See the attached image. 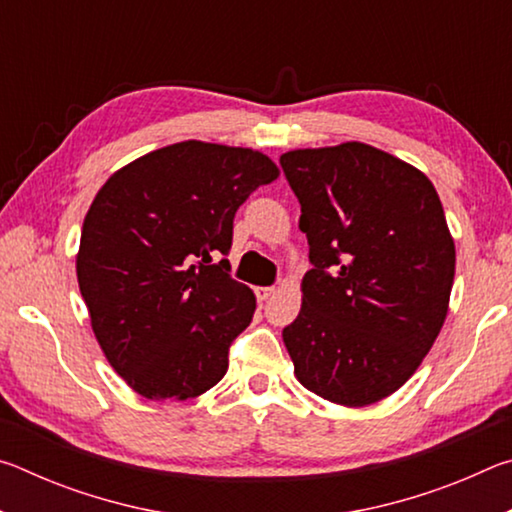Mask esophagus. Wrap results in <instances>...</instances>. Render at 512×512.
<instances>
[{
    "label": "esophagus",
    "mask_w": 512,
    "mask_h": 512,
    "mask_svg": "<svg viewBox=\"0 0 512 512\" xmlns=\"http://www.w3.org/2000/svg\"><path fill=\"white\" fill-rule=\"evenodd\" d=\"M275 293V287H257L255 289V296H257V300L259 302H264V300H268Z\"/></svg>",
    "instance_id": "esophagus-1"
}]
</instances>
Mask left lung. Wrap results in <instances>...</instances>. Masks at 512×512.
I'll return each instance as SVG.
<instances>
[{
  "instance_id": "1",
  "label": "left lung",
  "mask_w": 512,
  "mask_h": 512,
  "mask_svg": "<svg viewBox=\"0 0 512 512\" xmlns=\"http://www.w3.org/2000/svg\"><path fill=\"white\" fill-rule=\"evenodd\" d=\"M311 271L282 339L293 375L334 404L368 406L402 388L447 318L456 248L436 187L363 142L282 153Z\"/></svg>"
}]
</instances>
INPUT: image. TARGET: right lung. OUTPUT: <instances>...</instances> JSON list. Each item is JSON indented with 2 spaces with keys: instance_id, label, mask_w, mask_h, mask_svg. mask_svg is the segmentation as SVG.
I'll list each match as a JSON object with an SVG mask.
<instances>
[{
  "instance_id": "add662e5",
  "label": "right lung",
  "mask_w": 512,
  "mask_h": 512,
  "mask_svg": "<svg viewBox=\"0 0 512 512\" xmlns=\"http://www.w3.org/2000/svg\"><path fill=\"white\" fill-rule=\"evenodd\" d=\"M277 176L255 149L187 140L128 162L94 196L79 289L108 363L146 400H189L223 379L255 293L216 257L239 205Z\"/></svg>"
}]
</instances>
